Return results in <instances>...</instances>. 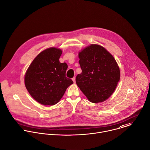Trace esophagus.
<instances>
[{
	"mask_svg": "<svg viewBox=\"0 0 150 150\" xmlns=\"http://www.w3.org/2000/svg\"><path fill=\"white\" fill-rule=\"evenodd\" d=\"M72 80L73 81L74 83H75V82H76V78H75V77H73V78L72 79Z\"/></svg>",
	"mask_w": 150,
	"mask_h": 150,
	"instance_id": "34e87169",
	"label": "esophagus"
}]
</instances>
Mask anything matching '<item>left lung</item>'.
<instances>
[{
    "label": "left lung",
    "instance_id": "1",
    "mask_svg": "<svg viewBox=\"0 0 150 150\" xmlns=\"http://www.w3.org/2000/svg\"><path fill=\"white\" fill-rule=\"evenodd\" d=\"M82 72L76 82L93 103L107 100L120 80V69L113 56L99 45L91 44L79 53Z\"/></svg>",
    "mask_w": 150,
    "mask_h": 150
}]
</instances>
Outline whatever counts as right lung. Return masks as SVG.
<instances>
[{
    "label": "right lung",
    "mask_w": 150,
    "mask_h": 150,
    "mask_svg": "<svg viewBox=\"0 0 150 150\" xmlns=\"http://www.w3.org/2000/svg\"><path fill=\"white\" fill-rule=\"evenodd\" d=\"M60 49L43 50L34 59L24 77L25 86L31 96L44 105H54L73 83L66 77L67 64L60 63Z\"/></svg>",
    "instance_id": "obj_1"
}]
</instances>
